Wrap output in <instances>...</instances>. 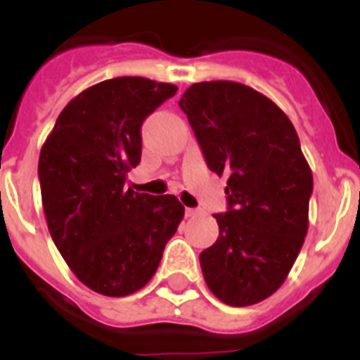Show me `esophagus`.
<instances>
[{
	"label": "esophagus",
	"mask_w": 360,
	"mask_h": 360,
	"mask_svg": "<svg viewBox=\"0 0 360 360\" xmlns=\"http://www.w3.org/2000/svg\"><path fill=\"white\" fill-rule=\"evenodd\" d=\"M198 214H200V211H196V209H186L185 211L186 219H194V217H198Z\"/></svg>",
	"instance_id": "34e87169"
}]
</instances>
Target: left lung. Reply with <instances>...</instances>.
<instances>
[{
    "instance_id": "8db88e82",
    "label": "left lung",
    "mask_w": 360,
    "mask_h": 360,
    "mask_svg": "<svg viewBox=\"0 0 360 360\" xmlns=\"http://www.w3.org/2000/svg\"><path fill=\"white\" fill-rule=\"evenodd\" d=\"M209 169L228 177L219 239L200 254L203 278L230 307L284 284L308 231L312 169L290 117L237 82L192 84L179 101Z\"/></svg>"
}]
</instances>
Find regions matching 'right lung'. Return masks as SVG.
Listing matches in <instances>:
<instances>
[{
	"label": "right lung",
	"mask_w": 360,
	"mask_h": 360,
	"mask_svg": "<svg viewBox=\"0 0 360 360\" xmlns=\"http://www.w3.org/2000/svg\"><path fill=\"white\" fill-rule=\"evenodd\" d=\"M175 91L174 84L141 76L87 87L65 106L41 149L50 236L76 278L101 295L141 290L185 214L172 194L124 186L140 164L141 123Z\"/></svg>",
	"instance_id": "1"
}]
</instances>
